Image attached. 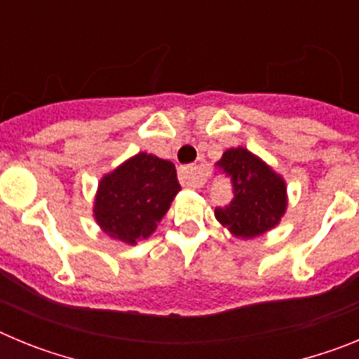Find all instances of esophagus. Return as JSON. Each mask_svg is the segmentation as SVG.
Returning a JSON list of instances; mask_svg holds the SVG:
<instances>
[{"instance_id": "obj_1", "label": "esophagus", "mask_w": 359, "mask_h": 359, "mask_svg": "<svg viewBox=\"0 0 359 359\" xmlns=\"http://www.w3.org/2000/svg\"><path fill=\"white\" fill-rule=\"evenodd\" d=\"M177 177H180V183L187 189H198V187H203L205 183V174L199 167H182L180 172H177Z\"/></svg>"}]
</instances>
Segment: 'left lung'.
<instances>
[{
  "instance_id": "obj_1",
  "label": "left lung",
  "mask_w": 359,
  "mask_h": 359,
  "mask_svg": "<svg viewBox=\"0 0 359 359\" xmlns=\"http://www.w3.org/2000/svg\"><path fill=\"white\" fill-rule=\"evenodd\" d=\"M230 177L233 199L215 217L236 237L252 239L277 226L287 207L286 183L248 149H228L215 163Z\"/></svg>"
}]
</instances>
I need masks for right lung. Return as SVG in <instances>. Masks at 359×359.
I'll return each instance as SVG.
<instances>
[{
    "instance_id": "obj_1",
    "label": "right lung",
    "mask_w": 359,
    "mask_h": 359,
    "mask_svg": "<svg viewBox=\"0 0 359 359\" xmlns=\"http://www.w3.org/2000/svg\"><path fill=\"white\" fill-rule=\"evenodd\" d=\"M180 190L174 163L140 152L98 183L95 219L109 237L136 244L154 231Z\"/></svg>"
}]
</instances>
